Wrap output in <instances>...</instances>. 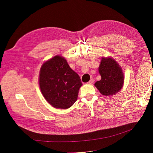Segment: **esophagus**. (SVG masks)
I'll list each match as a JSON object with an SVG mask.
<instances>
[{
  "label": "esophagus",
  "mask_w": 153,
  "mask_h": 153,
  "mask_svg": "<svg viewBox=\"0 0 153 153\" xmlns=\"http://www.w3.org/2000/svg\"><path fill=\"white\" fill-rule=\"evenodd\" d=\"M94 78H91L90 80L87 83H88V84H92V83H94Z\"/></svg>",
  "instance_id": "34e87169"
}]
</instances>
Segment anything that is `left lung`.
<instances>
[{
  "mask_svg": "<svg viewBox=\"0 0 153 153\" xmlns=\"http://www.w3.org/2000/svg\"><path fill=\"white\" fill-rule=\"evenodd\" d=\"M99 71L101 80L95 83V86L101 94L108 96L117 93L124 83V74L117 63L112 58H104L101 60Z\"/></svg>",
  "mask_w": 153,
  "mask_h": 153,
  "instance_id": "8db88e82",
  "label": "left lung"
}]
</instances>
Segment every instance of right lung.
Masks as SVG:
<instances>
[{
  "label": "right lung",
  "instance_id": "add662e5",
  "mask_svg": "<svg viewBox=\"0 0 153 153\" xmlns=\"http://www.w3.org/2000/svg\"><path fill=\"white\" fill-rule=\"evenodd\" d=\"M82 85L80 76L62 56H54L41 66L40 89L45 99L54 107L66 109L72 106Z\"/></svg>",
  "mask_w": 153,
  "mask_h": 153
}]
</instances>
